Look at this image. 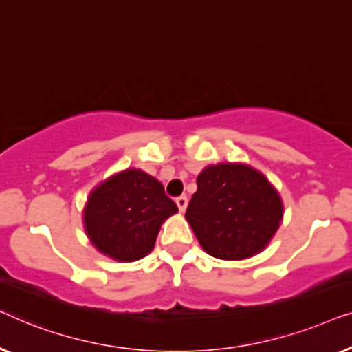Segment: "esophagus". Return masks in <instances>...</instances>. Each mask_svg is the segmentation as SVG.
<instances>
[{"mask_svg":"<svg viewBox=\"0 0 352 352\" xmlns=\"http://www.w3.org/2000/svg\"><path fill=\"white\" fill-rule=\"evenodd\" d=\"M175 202H177L178 209H180V212H185L186 206H188V197L186 196H178L177 199H175Z\"/></svg>","mask_w":352,"mask_h":352,"instance_id":"obj_1","label":"esophagus"}]
</instances>
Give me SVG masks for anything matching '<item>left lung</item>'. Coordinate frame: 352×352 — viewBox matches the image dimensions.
<instances>
[{"label":"left lung","mask_w":352,"mask_h":352,"mask_svg":"<svg viewBox=\"0 0 352 352\" xmlns=\"http://www.w3.org/2000/svg\"><path fill=\"white\" fill-rule=\"evenodd\" d=\"M196 183L185 217L207 254L244 260L268 245L282 220V202L263 174L228 162L206 167Z\"/></svg>","instance_id":"8db88e82"}]
</instances>
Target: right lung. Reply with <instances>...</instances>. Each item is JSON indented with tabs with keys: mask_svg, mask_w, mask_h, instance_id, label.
I'll return each instance as SVG.
<instances>
[{
	"mask_svg": "<svg viewBox=\"0 0 352 352\" xmlns=\"http://www.w3.org/2000/svg\"><path fill=\"white\" fill-rule=\"evenodd\" d=\"M178 212L156 178L127 169L98 185L84 209V226L98 252L118 261L150 254L167 217Z\"/></svg>",
	"mask_w": 352,
	"mask_h": 352,
	"instance_id": "add662e5",
	"label": "right lung"
}]
</instances>
